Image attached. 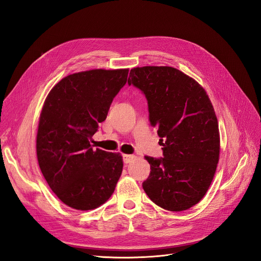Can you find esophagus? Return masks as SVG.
Returning a JSON list of instances; mask_svg holds the SVG:
<instances>
[{"label":"esophagus","mask_w":261,"mask_h":261,"mask_svg":"<svg viewBox=\"0 0 261 261\" xmlns=\"http://www.w3.org/2000/svg\"><path fill=\"white\" fill-rule=\"evenodd\" d=\"M122 158H123V163L124 164H129L131 163L133 159H134V155H129V154H123L122 155Z\"/></svg>","instance_id":"1"}]
</instances>
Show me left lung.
Returning a JSON list of instances; mask_svg holds the SVG:
<instances>
[{"mask_svg":"<svg viewBox=\"0 0 261 261\" xmlns=\"http://www.w3.org/2000/svg\"><path fill=\"white\" fill-rule=\"evenodd\" d=\"M128 85L142 91L149 122L157 128L163 157L145 156L150 173L147 196L170 212L187 210L204 197L219 162L218 120L206 91L186 73L168 66L137 67Z\"/></svg>","mask_w":261,"mask_h":261,"instance_id":"left-lung-1","label":"left lung"}]
</instances>
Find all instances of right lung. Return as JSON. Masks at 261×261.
Returning <instances> with one entry per match:
<instances>
[{"label": "right lung", "mask_w": 261, "mask_h": 261, "mask_svg": "<svg viewBox=\"0 0 261 261\" xmlns=\"http://www.w3.org/2000/svg\"><path fill=\"white\" fill-rule=\"evenodd\" d=\"M128 72L93 69L67 75L42 108L37 134L40 169L56 196L73 209L103 205L121 175V155L93 149L91 143Z\"/></svg>", "instance_id": "right-lung-1"}]
</instances>
